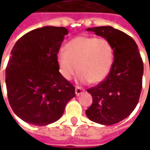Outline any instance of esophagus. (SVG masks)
Wrapping results in <instances>:
<instances>
[{"label": "esophagus", "instance_id": "esophagus-1", "mask_svg": "<svg viewBox=\"0 0 150 150\" xmlns=\"http://www.w3.org/2000/svg\"><path fill=\"white\" fill-rule=\"evenodd\" d=\"M83 91H84V89H83V88H81L80 87H76V88H75V94H76V96H79V95L82 94Z\"/></svg>", "mask_w": 150, "mask_h": 150}]
</instances>
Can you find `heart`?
Returning <instances> with one entry per match:
<instances>
[{
  "instance_id": "b5f03b06",
  "label": "heart",
  "mask_w": 150,
  "mask_h": 150,
  "mask_svg": "<svg viewBox=\"0 0 150 150\" xmlns=\"http://www.w3.org/2000/svg\"><path fill=\"white\" fill-rule=\"evenodd\" d=\"M114 57L113 46L106 38L79 36L66 44L65 51L58 53L57 62L66 79H71L79 71L82 82L97 84L109 75Z\"/></svg>"
}]
</instances>
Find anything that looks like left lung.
Returning <instances> with one entry per match:
<instances>
[{
    "label": "left lung",
    "mask_w": 150,
    "mask_h": 150,
    "mask_svg": "<svg viewBox=\"0 0 150 150\" xmlns=\"http://www.w3.org/2000/svg\"><path fill=\"white\" fill-rule=\"evenodd\" d=\"M88 31L108 39L114 48V62L109 75L96 86L87 89L92 104L86 110L91 121L111 125L132 113L142 88L143 61L135 41L112 26L88 28Z\"/></svg>",
    "instance_id": "1"
}]
</instances>
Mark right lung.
<instances>
[{
    "label": "right lung",
    "instance_id": "obj_1",
    "mask_svg": "<svg viewBox=\"0 0 150 150\" xmlns=\"http://www.w3.org/2000/svg\"><path fill=\"white\" fill-rule=\"evenodd\" d=\"M67 34L65 27L38 28L24 34L12 50L5 70L8 103L25 122H55L75 96V87L60 74L57 62Z\"/></svg>",
    "mask_w": 150,
    "mask_h": 150
}]
</instances>
